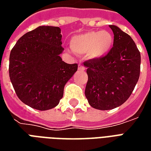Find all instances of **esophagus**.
<instances>
[{"label":"esophagus","mask_w":151,"mask_h":151,"mask_svg":"<svg viewBox=\"0 0 151 151\" xmlns=\"http://www.w3.org/2000/svg\"><path fill=\"white\" fill-rule=\"evenodd\" d=\"M86 68L83 65H82L81 64H79L78 65V70H85Z\"/></svg>","instance_id":"obj_1"}]
</instances>
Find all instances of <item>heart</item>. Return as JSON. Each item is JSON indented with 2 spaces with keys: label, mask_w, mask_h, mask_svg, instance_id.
I'll return each mask as SVG.
<instances>
[{
  "label": "heart",
  "mask_w": 151,
  "mask_h": 151,
  "mask_svg": "<svg viewBox=\"0 0 151 151\" xmlns=\"http://www.w3.org/2000/svg\"><path fill=\"white\" fill-rule=\"evenodd\" d=\"M114 37L110 31H88L74 35L70 40V46L78 54L87 53L89 57L99 59L111 51Z\"/></svg>",
  "instance_id": "obj_1"
}]
</instances>
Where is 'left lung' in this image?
<instances>
[{
    "label": "left lung",
    "instance_id": "left-lung-1",
    "mask_svg": "<svg viewBox=\"0 0 151 151\" xmlns=\"http://www.w3.org/2000/svg\"><path fill=\"white\" fill-rule=\"evenodd\" d=\"M114 43L104 57L91 59L87 68L85 95L92 108L110 110L122 105L132 94L139 79L141 54L134 41L120 28L110 25Z\"/></svg>",
    "mask_w": 151,
    "mask_h": 151
}]
</instances>
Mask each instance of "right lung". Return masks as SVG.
<instances>
[{"label": "right lung", "instance_id": "right-lung-1", "mask_svg": "<svg viewBox=\"0 0 151 151\" xmlns=\"http://www.w3.org/2000/svg\"><path fill=\"white\" fill-rule=\"evenodd\" d=\"M61 38L60 27L41 26L22 35L10 52L12 85L31 108L45 111L57 106L66 82L78 70V64H67L60 56Z\"/></svg>", "mask_w": 151, "mask_h": 151}]
</instances>
